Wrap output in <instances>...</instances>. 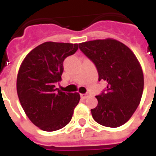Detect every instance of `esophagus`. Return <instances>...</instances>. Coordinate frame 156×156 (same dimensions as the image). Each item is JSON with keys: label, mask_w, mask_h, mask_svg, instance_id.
<instances>
[{"label": "esophagus", "mask_w": 156, "mask_h": 156, "mask_svg": "<svg viewBox=\"0 0 156 156\" xmlns=\"http://www.w3.org/2000/svg\"><path fill=\"white\" fill-rule=\"evenodd\" d=\"M88 93H84V94H81V98H87L88 97Z\"/></svg>", "instance_id": "esophagus-1"}]
</instances>
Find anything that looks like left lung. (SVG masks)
Returning <instances> with one entry per match:
<instances>
[{"instance_id": "1", "label": "left lung", "mask_w": 156, "mask_h": 156, "mask_svg": "<svg viewBox=\"0 0 156 156\" xmlns=\"http://www.w3.org/2000/svg\"><path fill=\"white\" fill-rule=\"evenodd\" d=\"M79 49L93 61L98 81L107 89L97 96L98 106L91 109L95 122L107 127L125 124L136 110L144 88V75L139 61L127 46L114 39L80 43Z\"/></svg>"}]
</instances>
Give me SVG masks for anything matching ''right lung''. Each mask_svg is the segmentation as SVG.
<instances>
[{
    "instance_id": "right-lung-1",
    "label": "right lung",
    "mask_w": 156,
    "mask_h": 156,
    "mask_svg": "<svg viewBox=\"0 0 156 156\" xmlns=\"http://www.w3.org/2000/svg\"><path fill=\"white\" fill-rule=\"evenodd\" d=\"M78 44L45 42L32 49L20 64L16 89L21 107L36 126L55 131L68 125L80 100L78 93L55 88L61 81L63 61L78 49Z\"/></svg>"
}]
</instances>
